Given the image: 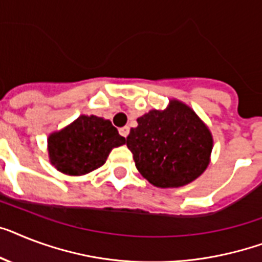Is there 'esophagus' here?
<instances>
[{
	"label": "esophagus",
	"mask_w": 262,
	"mask_h": 262,
	"mask_svg": "<svg viewBox=\"0 0 262 262\" xmlns=\"http://www.w3.org/2000/svg\"><path fill=\"white\" fill-rule=\"evenodd\" d=\"M129 130H130V129H129V126L121 127V129H120V135L122 136V137L126 138V137H127V135H129Z\"/></svg>",
	"instance_id": "esophagus-1"
}]
</instances>
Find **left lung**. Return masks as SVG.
Masks as SVG:
<instances>
[{"instance_id": "1", "label": "left lung", "mask_w": 262, "mask_h": 262, "mask_svg": "<svg viewBox=\"0 0 262 262\" xmlns=\"http://www.w3.org/2000/svg\"><path fill=\"white\" fill-rule=\"evenodd\" d=\"M126 146L136 168L150 184L178 188L206 171L212 150V135L190 106L169 99L165 109H152L137 118Z\"/></svg>"}]
</instances>
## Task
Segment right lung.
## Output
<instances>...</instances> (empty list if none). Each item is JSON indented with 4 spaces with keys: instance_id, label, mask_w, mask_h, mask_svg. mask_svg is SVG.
I'll use <instances>...</instances> for the list:
<instances>
[{
    "instance_id": "right-lung-1",
    "label": "right lung",
    "mask_w": 262,
    "mask_h": 262,
    "mask_svg": "<svg viewBox=\"0 0 262 262\" xmlns=\"http://www.w3.org/2000/svg\"><path fill=\"white\" fill-rule=\"evenodd\" d=\"M125 144V138L109 120L79 116L47 140L50 163L69 176H82L105 164L110 152Z\"/></svg>"
}]
</instances>
